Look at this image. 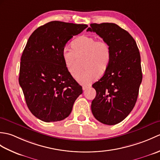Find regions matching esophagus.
Segmentation results:
<instances>
[{
    "instance_id": "obj_1",
    "label": "esophagus",
    "mask_w": 160,
    "mask_h": 160,
    "mask_svg": "<svg viewBox=\"0 0 160 160\" xmlns=\"http://www.w3.org/2000/svg\"><path fill=\"white\" fill-rule=\"evenodd\" d=\"M91 87V86L89 85V86H83L82 87V89L84 91V90H87V89H89V88Z\"/></svg>"
}]
</instances>
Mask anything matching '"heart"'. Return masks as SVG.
<instances>
[{
  "mask_svg": "<svg viewBox=\"0 0 160 160\" xmlns=\"http://www.w3.org/2000/svg\"><path fill=\"white\" fill-rule=\"evenodd\" d=\"M71 47L72 49L65 48L61 53L64 66L71 76L76 77L77 58L84 56L83 67L85 69L77 75L76 80L82 85H90L109 65L111 59L109 45L102 39L81 36L71 42Z\"/></svg>",
  "mask_w": 160,
  "mask_h": 160,
  "instance_id": "obj_1",
  "label": "heart"
}]
</instances>
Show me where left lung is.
<instances>
[{
	"instance_id": "left-lung-1",
	"label": "left lung",
	"mask_w": 160,
	"mask_h": 160,
	"mask_svg": "<svg viewBox=\"0 0 160 160\" xmlns=\"http://www.w3.org/2000/svg\"><path fill=\"white\" fill-rule=\"evenodd\" d=\"M96 32L109 45L111 59L104 76L92 87L96 96L91 111L102 124L114 125L127 118L135 107L142 80L141 58L130 33L115 23H92Z\"/></svg>"
}]
</instances>
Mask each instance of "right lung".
Returning <instances> with one entry per match:
<instances>
[{"mask_svg":"<svg viewBox=\"0 0 160 160\" xmlns=\"http://www.w3.org/2000/svg\"><path fill=\"white\" fill-rule=\"evenodd\" d=\"M87 25L52 21L30 36L20 59L19 84L29 111L39 120L69 116L82 87L68 73L61 56L67 42Z\"/></svg>","mask_w":160,"mask_h":160,"instance_id":"right-lung-1","label":"right lung"}]
</instances>
